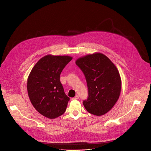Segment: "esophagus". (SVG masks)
<instances>
[{"label":"esophagus","mask_w":151,"mask_h":151,"mask_svg":"<svg viewBox=\"0 0 151 151\" xmlns=\"http://www.w3.org/2000/svg\"><path fill=\"white\" fill-rule=\"evenodd\" d=\"M79 99V96H78V95H76L75 97H74V98H72V99L73 100H77V99Z\"/></svg>","instance_id":"obj_1"}]
</instances>
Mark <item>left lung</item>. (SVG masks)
Masks as SVG:
<instances>
[{
	"label": "left lung",
	"mask_w": 151,
	"mask_h": 151,
	"mask_svg": "<svg viewBox=\"0 0 151 151\" xmlns=\"http://www.w3.org/2000/svg\"><path fill=\"white\" fill-rule=\"evenodd\" d=\"M76 63L86 80L88 96L83 101L84 107L92 114H105L115 105L121 91V78L116 67L100 53L79 58Z\"/></svg>",
	"instance_id": "obj_1"
}]
</instances>
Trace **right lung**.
Listing matches in <instances>:
<instances>
[{
	"instance_id": "add662e5",
	"label": "right lung",
	"mask_w": 151,
	"mask_h": 151,
	"mask_svg": "<svg viewBox=\"0 0 151 151\" xmlns=\"http://www.w3.org/2000/svg\"><path fill=\"white\" fill-rule=\"evenodd\" d=\"M72 59L68 56L47 55L32 68L27 81L31 104L46 117L52 119L62 115L70 98L65 93L60 75Z\"/></svg>"
}]
</instances>
